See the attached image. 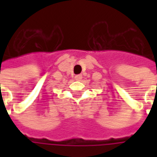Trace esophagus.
<instances>
[{"label":"esophagus","mask_w":157,"mask_h":157,"mask_svg":"<svg viewBox=\"0 0 157 157\" xmlns=\"http://www.w3.org/2000/svg\"><path fill=\"white\" fill-rule=\"evenodd\" d=\"M82 75H76L75 76V79L76 81H80V80H82Z\"/></svg>","instance_id":"34e87169"}]
</instances>
